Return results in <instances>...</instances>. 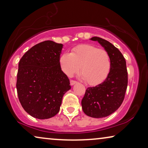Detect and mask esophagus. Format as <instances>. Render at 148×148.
Masks as SVG:
<instances>
[{
	"label": "esophagus",
	"mask_w": 148,
	"mask_h": 148,
	"mask_svg": "<svg viewBox=\"0 0 148 148\" xmlns=\"http://www.w3.org/2000/svg\"><path fill=\"white\" fill-rule=\"evenodd\" d=\"M75 84H77V82H75V81H73V80H71L70 81L71 86H73V85H75Z\"/></svg>",
	"instance_id": "1"
}]
</instances>
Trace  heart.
Returning a JSON list of instances; mask_svg holds the SVG:
<instances>
[{
  "mask_svg": "<svg viewBox=\"0 0 148 148\" xmlns=\"http://www.w3.org/2000/svg\"><path fill=\"white\" fill-rule=\"evenodd\" d=\"M62 72L71 77L79 71L82 79L90 86L100 84L107 78L111 69L108 52L92 44H81L71 53L64 52L59 58Z\"/></svg>",
  "mask_w": 148,
  "mask_h": 148,
  "instance_id": "b5f03b06",
  "label": "heart"
}]
</instances>
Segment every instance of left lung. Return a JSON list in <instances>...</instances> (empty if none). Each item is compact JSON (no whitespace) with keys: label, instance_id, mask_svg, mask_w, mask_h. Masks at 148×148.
Returning a JSON list of instances; mask_svg holds the SVG:
<instances>
[{"label":"left lung","instance_id":"obj_1","mask_svg":"<svg viewBox=\"0 0 148 148\" xmlns=\"http://www.w3.org/2000/svg\"><path fill=\"white\" fill-rule=\"evenodd\" d=\"M98 42L110 56V73L102 83L88 88L82 100L84 112L92 118H103L114 112L123 102L128 83L126 61L118 48L99 37L90 38Z\"/></svg>","mask_w":148,"mask_h":148}]
</instances>
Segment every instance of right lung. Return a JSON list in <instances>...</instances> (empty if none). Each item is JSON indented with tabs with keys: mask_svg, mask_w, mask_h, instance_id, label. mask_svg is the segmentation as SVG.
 <instances>
[{
	"mask_svg": "<svg viewBox=\"0 0 148 148\" xmlns=\"http://www.w3.org/2000/svg\"><path fill=\"white\" fill-rule=\"evenodd\" d=\"M62 46L50 40L40 42L27 50L19 62L18 98L24 110L34 118L55 116L64 94L71 89L59 63Z\"/></svg>",
	"mask_w": 148,
	"mask_h": 148,
	"instance_id": "add662e5",
	"label": "right lung"
}]
</instances>
